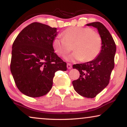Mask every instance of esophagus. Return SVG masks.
I'll return each mask as SVG.
<instances>
[{"label": "esophagus", "mask_w": 127, "mask_h": 127, "mask_svg": "<svg viewBox=\"0 0 127 127\" xmlns=\"http://www.w3.org/2000/svg\"><path fill=\"white\" fill-rule=\"evenodd\" d=\"M72 64H69V63L67 64V69H72Z\"/></svg>", "instance_id": "obj_1"}]
</instances>
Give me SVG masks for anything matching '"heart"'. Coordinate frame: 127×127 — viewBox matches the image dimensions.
Instances as JSON below:
<instances>
[{
    "mask_svg": "<svg viewBox=\"0 0 127 127\" xmlns=\"http://www.w3.org/2000/svg\"><path fill=\"white\" fill-rule=\"evenodd\" d=\"M64 36H58L54 39L53 46L55 53L64 57L72 51L74 45V52L66 57L67 61L81 60L89 62L100 53L102 40L98 32L91 28L70 27L64 31Z\"/></svg>",
    "mask_w": 127,
    "mask_h": 127,
    "instance_id": "heart-1",
    "label": "heart"
}]
</instances>
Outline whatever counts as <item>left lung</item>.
Returning a JSON list of instances; mask_svg holds the SVG:
<instances>
[{
  "mask_svg": "<svg viewBox=\"0 0 127 127\" xmlns=\"http://www.w3.org/2000/svg\"><path fill=\"white\" fill-rule=\"evenodd\" d=\"M87 25L98 29L102 40L101 51L91 61L73 65V68L79 71L80 77L72 84L79 95L93 98L109 84L114 67L116 46L110 32L102 23L94 22Z\"/></svg>",
  "mask_w": 127,
  "mask_h": 127,
  "instance_id": "8db88e82",
  "label": "left lung"
}]
</instances>
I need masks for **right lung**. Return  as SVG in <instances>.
Instances as JSON below:
<instances>
[{"mask_svg":"<svg viewBox=\"0 0 127 127\" xmlns=\"http://www.w3.org/2000/svg\"><path fill=\"white\" fill-rule=\"evenodd\" d=\"M56 28L33 22L22 29L12 46L10 70L18 89L36 98L51 89L55 73L66 71V63L54 53Z\"/></svg>","mask_w":127,"mask_h":127,"instance_id":"obj_1","label":"right lung"}]
</instances>
